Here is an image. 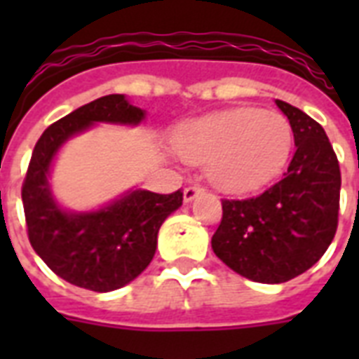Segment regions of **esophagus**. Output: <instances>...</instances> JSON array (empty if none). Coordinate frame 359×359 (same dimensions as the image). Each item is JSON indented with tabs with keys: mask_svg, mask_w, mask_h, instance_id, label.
<instances>
[{
	"mask_svg": "<svg viewBox=\"0 0 359 359\" xmlns=\"http://www.w3.org/2000/svg\"><path fill=\"white\" fill-rule=\"evenodd\" d=\"M203 190V186H199V184H188L184 188V201L186 203H190L191 199H194V197L197 196V194H199V191Z\"/></svg>",
	"mask_w": 359,
	"mask_h": 359,
	"instance_id": "obj_1",
	"label": "esophagus"
}]
</instances>
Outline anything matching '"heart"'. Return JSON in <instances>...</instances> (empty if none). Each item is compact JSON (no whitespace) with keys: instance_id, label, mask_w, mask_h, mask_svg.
Returning a JSON list of instances; mask_svg holds the SVG:
<instances>
[{"instance_id":"heart-1","label":"heart","mask_w":359,"mask_h":359,"mask_svg":"<svg viewBox=\"0 0 359 359\" xmlns=\"http://www.w3.org/2000/svg\"><path fill=\"white\" fill-rule=\"evenodd\" d=\"M173 147L184 162L205 165L219 190L248 194L281 173L292 149L287 117L261 109H231L182 124Z\"/></svg>"}]
</instances>
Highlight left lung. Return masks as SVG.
<instances>
[{"label": "left lung", "mask_w": 359, "mask_h": 359, "mask_svg": "<svg viewBox=\"0 0 359 359\" xmlns=\"http://www.w3.org/2000/svg\"><path fill=\"white\" fill-rule=\"evenodd\" d=\"M287 115L296 152L283 179L255 197L222 199L212 250L236 273L259 283H285L324 255L339 222L341 171L317 121L276 100Z\"/></svg>", "instance_id": "8db88e82"}]
</instances>
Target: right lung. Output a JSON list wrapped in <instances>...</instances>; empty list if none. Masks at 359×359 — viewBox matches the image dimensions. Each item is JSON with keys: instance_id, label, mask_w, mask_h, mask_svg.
I'll list each match as a JSON object with an SVG mask.
<instances>
[{"instance_id": "obj_1", "label": "right lung", "mask_w": 359, "mask_h": 359, "mask_svg": "<svg viewBox=\"0 0 359 359\" xmlns=\"http://www.w3.org/2000/svg\"><path fill=\"white\" fill-rule=\"evenodd\" d=\"M143 117L124 95H108L50 124L33 149L22 184L27 236L50 270L76 287L109 292L137 278L154 257L160 225L182 205V191L134 190L97 212H67L48 186L52 160L93 123L137 124Z\"/></svg>"}]
</instances>
